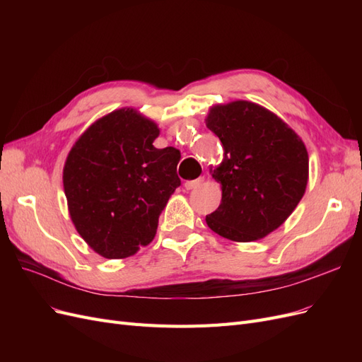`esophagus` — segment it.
Listing matches in <instances>:
<instances>
[{
  "label": "esophagus",
  "instance_id": "34e87169",
  "mask_svg": "<svg viewBox=\"0 0 362 362\" xmlns=\"http://www.w3.org/2000/svg\"><path fill=\"white\" fill-rule=\"evenodd\" d=\"M202 178H198V180H193V181H185L184 182V187H185V190H192V189H196V187H199V185L202 184Z\"/></svg>",
  "mask_w": 362,
  "mask_h": 362
}]
</instances>
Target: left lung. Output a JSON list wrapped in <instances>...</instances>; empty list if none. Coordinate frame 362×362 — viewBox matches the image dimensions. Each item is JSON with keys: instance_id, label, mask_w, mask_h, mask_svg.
I'll return each instance as SVG.
<instances>
[{"instance_id": "1", "label": "left lung", "mask_w": 362, "mask_h": 362, "mask_svg": "<svg viewBox=\"0 0 362 362\" xmlns=\"http://www.w3.org/2000/svg\"><path fill=\"white\" fill-rule=\"evenodd\" d=\"M205 124L223 148L222 163L210 169L222 201L205 217L208 228L240 243L264 238L303 198L310 170L305 144L281 117L250 101L213 105Z\"/></svg>"}]
</instances>
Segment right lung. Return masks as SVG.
Returning <instances> with one entry per match:
<instances>
[{
    "mask_svg": "<svg viewBox=\"0 0 362 362\" xmlns=\"http://www.w3.org/2000/svg\"><path fill=\"white\" fill-rule=\"evenodd\" d=\"M160 129L134 108H119L87 128L63 168L71 221L96 254L134 255L156 237L158 217L181 184L178 149H157Z\"/></svg>",
    "mask_w": 362,
    "mask_h": 362,
    "instance_id": "1",
    "label": "right lung"
}]
</instances>
